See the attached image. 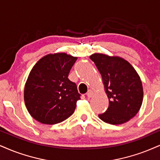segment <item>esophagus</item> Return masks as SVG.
Wrapping results in <instances>:
<instances>
[{
	"label": "esophagus",
	"instance_id": "esophagus-1",
	"mask_svg": "<svg viewBox=\"0 0 160 160\" xmlns=\"http://www.w3.org/2000/svg\"><path fill=\"white\" fill-rule=\"evenodd\" d=\"M86 95H87V96H88V98H90V97H92V95H93V92L92 91V90H88V92H87L86 93Z\"/></svg>",
	"mask_w": 160,
	"mask_h": 160
}]
</instances>
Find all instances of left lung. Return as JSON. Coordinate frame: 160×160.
Returning a JSON list of instances; mask_svg holds the SVG:
<instances>
[{
  "label": "left lung",
  "instance_id": "obj_1",
  "mask_svg": "<svg viewBox=\"0 0 160 160\" xmlns=\"http://www.w3.org/2000/svg\"><path fill=\"white\" fill-rule=\"evenodd\" d=\"M102 77L109 99L108 110L98 117L111 125H121L140 109L143 88L140 77L129 62L118 56L94 53L90 56Z\"/></svg>",
  "mask_w": 160,
  "mask_h": 160
}]
</instances>
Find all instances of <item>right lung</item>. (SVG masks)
<instances>
[{
    "label": "right lung",
    "instance_id": "1",
    "mask_svg": "<svg viewBox=\"0 0 160 160\" xmlns=\"http://www.w3.org/2000/svg\"><path fill=\"white\" fill-rule=\"evenodd\" d=\"M76 60L64 52L55 53L44 56L33 67L25 84L24 102L35 120L55 125L74 113L81 94L68 75Z\"/></svg>",
    "mask_w": 160,
    "mask_h": 160
}]
</instances>
